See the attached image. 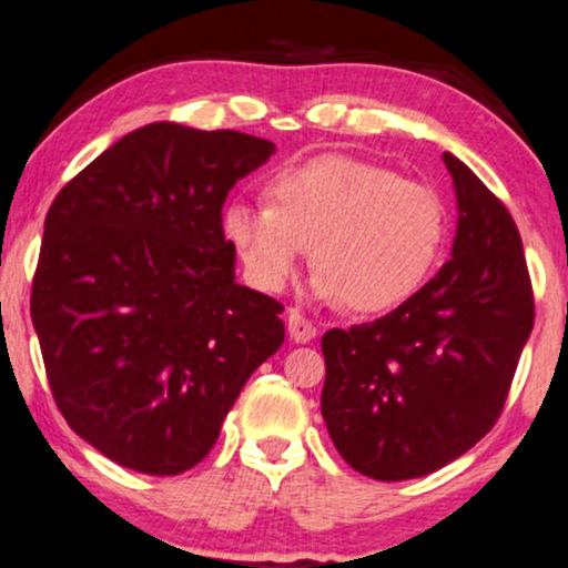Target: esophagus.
<instances>
[{"label":"esophagus","mask_w":568,"mask_h":568,"mask_svg":"<svg viewBox=\"0 0 568 568\" xmlns=\"http://www.w3.org/2000/svg\"><path fill=\"white\" fill-rule=\"evenodd\" d=\"M288 336L291 341H296V344H310V341L317 336V327L310 317H304L298 310H291L288 312Z\"/></svg>","instance_id":"obj_1"}]
</instances>
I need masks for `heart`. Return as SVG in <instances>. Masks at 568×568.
I'll return each mask as SVG.
<instances>
[{"label": "heart", "mask_w": 568, "mask_h": 568, "mask_svg": "<svg viewBox=\"0 0 568 568\" xmlns=\"http://www.w3.org/2000/svg\"><path fill=\"white\" fill-rule=\"evenodd\" d=\"M224 232L262 291H283L312 248L314 296L373 314L409 302L434 275L449 214L428 184L381 163L320 155L272 176L270 206H227Z\"/></svg>", "instance_id": "b5f03b06"}]
</instances>
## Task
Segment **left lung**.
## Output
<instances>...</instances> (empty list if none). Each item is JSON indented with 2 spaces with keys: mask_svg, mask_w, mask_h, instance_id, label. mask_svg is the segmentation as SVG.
<instances>
[{
  "mask_svg": "<svg viewBox=\"0 0 568 568\" xmlns=\"http://www.w3.org/2000/svg\"><path fill=\"white\" fill-rule=\"evenodd\" d=\"M455 184L453 258L375 323L323 336V418L359 474L405 481L466 455L500 418L535 325L521 235L500 197L444 153Z\"/></svg>",
  "mask_w": 568,
  "mask_h": 568,
  "instance_id": "1",
  "label": "left lung"
}]
</instances>
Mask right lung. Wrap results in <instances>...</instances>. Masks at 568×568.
I'll return each instance as SVG.
<instances>
[{"label": "right lung", "instance_id": "right-lung-1", "mask_svg": "<svg viewBox=\"0 0 568 568\" xmlns=\"http://www.w3.org/2000/svg\"><path fill=\"white\" fill-rule=\"evenodd\" d=\"M275 145L155 121L60 190L31 320L54 405L119 466L176 476L214 447L251 373L285 338L283 304L235 283L222 206Z\"/></svg>", "mask_w": 568, "mask_h": 568}]
</instances>
